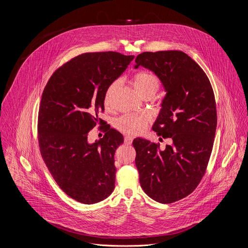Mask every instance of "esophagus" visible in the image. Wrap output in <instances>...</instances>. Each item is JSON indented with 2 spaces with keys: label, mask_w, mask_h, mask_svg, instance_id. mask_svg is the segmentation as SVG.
I'll list each match as a JSON object with an SVG mask.
<instances>
[{
  "label": "esophagus",
  "mask_w": 248,
  "mask_h": 248,
  "mask_svg": "<svg viewBox=\"0 0 248 248\" xmlns=\"http://www.w3.org/2000/svg\"><path fill=\"white\" fill-rule=\"evenodd\" d=\"M132 140H133V138L131 137V136H125L124 137V143L125 144H131L132 143Z\"/></svg>",
  "instance_id": "obj_1"
}]
</instances>
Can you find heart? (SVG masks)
<instances>
[{
  "mask_svg": "<svg viewBox=\"0 0 248 248\" xmlns=\"http://www.w3.org/2000/svg\"><path fill=\"white\" fill-rule=\"evenodd\" d=\"M131 85L136 93L144 97L154 96L159 89L158 78L149 72H138L131 78ZM120 86L119 80H114L108 86L104 93V105L106 109H112L114 95ZM150 119L146 115H124L116 121V127L128 134H139L146 128Z\"/></svg>",
  "mask_w": 248,
  "mask_h": 248,
  "instance_id": "heart-1",
  "label": "heart"
}]
</instances>
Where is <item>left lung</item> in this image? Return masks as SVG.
<instances>
[{
    "instance_id": "obj_1",
    "label": "left lung",
    "mask_w": 248,
    "mask_h": 248,
    "mask_svg": "<svg viewBox=\"0 0 248 248\" xmlns=\"http://www.w3.org/2000/svg\"><path fill=\"white\" fill-rule=\"evenodd\" d=\"M135 68L154 72L167 92L153 130L172 145L135 138V164L143 191L160 203L189 196L200 184L211 155L217 126L210 81L189 55L179 50L143 52Z\"/></svg>"
}]
</instances>
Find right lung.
<instances>
[{
	"mask_svg": "<svg viewBox=\"0 0 248 248\" xmlns=\"http://www.w3.org/2000/svg\"><path fill=\"white\" fill-rule=\"evenodd\" d=\"M119 52H88L59 67L43 92L38 117L41 155L60 189L75 201L93 204L115 189V152L124 136L106 129L100 140L88 136L104 111V93L133 60Z\"/></svg>",
	"mask_w": 248,
	"mask_h": 248,
	"instance_id": "obj_1",
	"label": "right lung"
}]
</instances>
